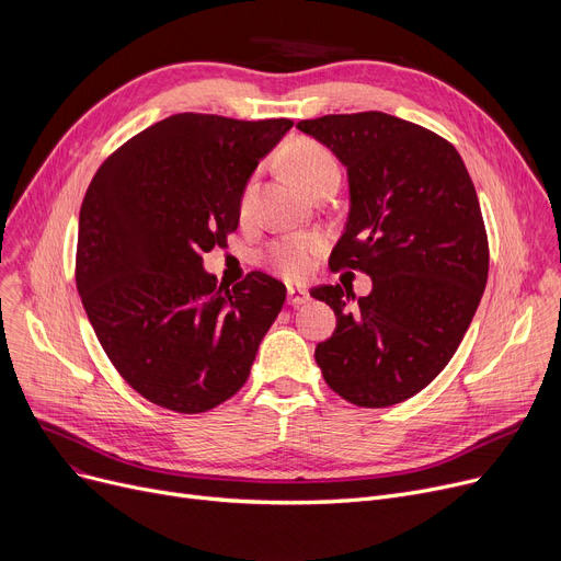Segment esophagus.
<instances>
[{
  "mask_svg": "<svg viewBox=\"0 0 561 561\" xmlns=\"http://www.w3.org/2000/svg\"><path fill=\"white\" fill-rule=\"evenodd\" d=\"M286 296H288V305L290 307H300L309 300V290L305 286H288L286 288Z\"/></svg>",
  "mask_w": 561,
  "mask_h": 561,
  "instance_id": "1",
  "label": "esophagus"
}]
</instances>
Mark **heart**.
Returning <instances> with one entry per match:
<instances>
[{"label":"heart","mask_w":561,"mask_h":561,"mask_svg":"<svg viewBox=\"0 0 561 561\" xmlns=\"http://www.w3.org/2000/svg\"><path fill=\"white\" fill-rule=\"evenodd\" d=\"M293 172L298 174L300 184L313 193L322 184L339 182L341 184V165L336 157L318 142H300L290 152ZM254 202V182H250L241 197V209L250 211ZM325 248L320 236L316 233H293L277 239L265 250V259L273 268L286 279H302L311 273L318 254Z\"/></svg>","instance_id":"1"}]
</instances>
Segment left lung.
<instances>
[{
    "label": "left lung",
    "instance_id": "left-lung-1",
    "mask_svg": "<svg viewBox=\"0 0 561 561\" xmlns=\"http://www.w3.org/2000/svg\"><path fill=\"white\" fill-rule=\"evenodd\" d=\"M347 168L350 214L334 271L373 279L366 298L318 286L336 313L316 364L341 398L379 409L423 391L448 366L489 275V241L470 174L434 131L381 111L300 121Z\"/></svg>",
    "mask_w": 561,
    "mask_h": 561
}]
</instances>
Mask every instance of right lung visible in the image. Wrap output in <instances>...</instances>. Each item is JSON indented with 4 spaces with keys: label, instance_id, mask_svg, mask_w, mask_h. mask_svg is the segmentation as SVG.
Listing matches in <instances>:
<instances>
[{
    "label": "right lung",
    "instance_id": "obj_1",
    "mask_svg": "<svg viewBox=\"0 0 561 561\" xmlns=\"http://www.w3.org/2000/svg\"><path fill=\"white\" fill-rule=\"evenodd\" d=\"M293 127L176 113L100 165L79 211L77 288L127 385L176 414L229 400L286 300L250 273L231 288L204 271L241 218L250 174Z\"/></svg>",
    "mask_w": 561,
    "mask_h": 561
}]
</instances>
